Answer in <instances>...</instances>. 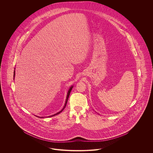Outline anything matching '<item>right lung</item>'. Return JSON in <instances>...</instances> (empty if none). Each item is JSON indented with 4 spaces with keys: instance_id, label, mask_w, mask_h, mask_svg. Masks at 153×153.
<instances>
[{
    "instance_id": "1",
    "label": "right lung",
    "mask_w": 153,
    "mask_h": 153,
    "mask_svg": "<svg viewBox=\"0 0 153 153\" xmlns=\"http://www.w3.org/2000/svg\"><path fill=\"white\" fill-rule=\"evenodd\" d=\"M15 76V71L14 72V77ZM72 88H73V86H72L70 88V89H69V90L68 91V94H67V97H66V102L65 104V105H64V108H63V109H62L61 111H59V112H58V113H57V114H54V115H51V116H50V117H53V116H54V115H58L59 114V113H61L62 111H63V109H64L65 108L66 105V104H67V102H68V98H69V95H70V93H71V91H72ZM41 118H42L43 117H40Z\"/></svg>"
}]
</instances>
